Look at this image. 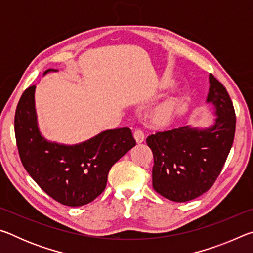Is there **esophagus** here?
Segmentation results:
<instances>
[{"mask_svg":"<svg viewBox=\"0 0 253 253\" xmlns=\"http://www.w3.org/2000/svg\"><path fill=\"white\" fill-rule=\"evenodd\" d=\"M134 138L136 139L137 143H143L144 139H145V135H144V131L142 129H136L134 131Z\"/></svg>","mask_w":253,"mask_h":253,"instance_id":"esophagus-1","label":"esophagus"}]
</instances>
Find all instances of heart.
I'll use <instances>...</instances> for the list:
<instances>
[{
    "mask_svg": "<svg viewBox=\"0 0 253 253\" xmlns=\"http://www.w3.org/2000/svg\"><path fill=\"white\" fill-rule=\"evenodd\" d=\"M175 113V102L174 101H165L158 105L154 110V117L161 122H168L173 117Z\"/></svg>",
    "mask_w": 253,
    "mask_h": 253,
    "instance_id": "obj_1",
    "label": "heart"
}]
</instances>
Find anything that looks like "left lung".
Returning <instances> with one entry per match:
<instances>
[{
  "label": "left lung",
  "mask_w": 253,
  "mask_h": 253,
  "mask_svg": "<svg viewBox=\"0 0 253 253\" xmlns=\"http://www.w3.org/2000/svg\"><path fill=\"white\" fill-rule=\"evenodd\" d=\"M209 83L207 102L215 115L211 125H183L157 131L146 139L154 157V190L174 202L191 201L210 190L232 147L233 104L223 84L211 74Z\"/></svg>",
  "instance_id": "8db88e82"
}]
</instances>
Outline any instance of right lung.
<instances>
[{
	"label": "right lung",
	"instance_id": "right-lung-1",
	"mask_svg": "<svg viewBox=\"0 0 253 253\" xmlns=\"http://www.w3.org/2000/svg\"><path fill=\"white\" fill-rule=\"evenodd\" d=\"M52 71L46 70L43 75ZM36 85L20 98L14 131L21 162L51 198L68 207L90 203L104 192L109 169L136 145L129 128L107 129L83 143L51 142L41 134L34 100Z\"/></svg>",
	"mask_w": 253,
	"mask_h": 253
}]
</instances>
